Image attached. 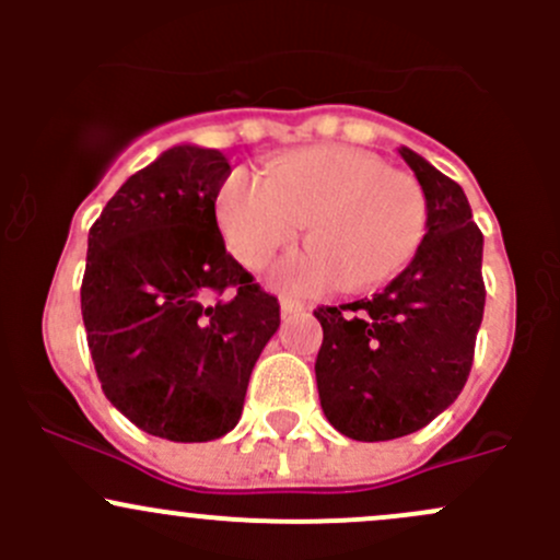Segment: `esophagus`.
<instances>
[{"label":"esophagus","mask_w":560,"mask_h":560,"mask_svg":"<svg viewBox=\"0 0 560 560\" xmlns=\"http://www.w3.org/2000/svg\"><path fill=\"white\" fill-rule=\"evenodd\" d=\"M281 314L284 316H292V314H303L306 312V306H303L301 301H292V298H281Z\"/></svg>","instance_id":"obj_1"}]
</instances>
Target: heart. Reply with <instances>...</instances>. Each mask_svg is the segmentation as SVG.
I'll return each mask as SVG.
<instances>
[{
	"label": "heart",
	"instance_id": "1",
	"mask_svg": "<svg viewBox=\"0 0 560 560\" xmlns=\"http://www.w3.org/2000/svg\"><path fill=\"white\" fill-rule=\"evenodd\" d=\"M219 233L246 268H262L306 224L312 244L270 279L292 295L336 287L371 292L409 268L428 233V200L409 173L349 145H306L268 162L265 175L233 171L213 197Z\"/></svg>",
	"mask_w": 560,
	"mask_h": 560
}]
</instances>
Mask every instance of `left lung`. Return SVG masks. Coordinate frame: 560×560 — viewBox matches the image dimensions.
Returning <instances> with one entry per match:
<instances>
[{
	"mask_svg": "<svg viewBox=\"0 0 560 560\" xmlns=\"http://www.w3.org/2000/svg\"><path fill=\"white\" fill-rule=\"evenodd\" d=\"M400 156L428 200V233L404 273L374 298L319 306V404L354 442L409 436L460 395L482 325V233L453 178L411 149Z\"/></svg>",
	"mask_w": 560,
	"mask_h": 560,
	"instance_id": "left-lung-1",
	"label": "left lung"
}]
</instances>
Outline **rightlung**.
<instances>
[{
  "label": "right lung",
  "mask_w": 560,
  "mask_h": 560,
  "mask_svg": "<svg viewBox=\"0 0 560 560\" xmlns=\"http://www.w3.org/2000/svg\"><path fill=\"white\" fill-rule=\"evenodd\" d=\"M222 151L173 145L129 175L89 230L81 312L105 398L171 442H211L244 411L279 301L224 248Z\"/></svg>",
  "instance_id": "obj_1"
}]
</instances>
